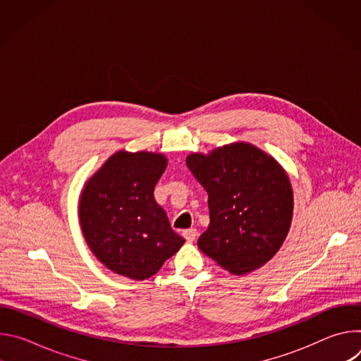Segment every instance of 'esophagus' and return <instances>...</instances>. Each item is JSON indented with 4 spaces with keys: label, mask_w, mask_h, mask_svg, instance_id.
<instances>
[{
    "label": "esophagus",
    "mask_w": 361,
    "mask_h": 361,
    "mask_svg": "<svg viewBox=\"0 0 361 361\" xmlns=\"http://www.w3.org/2000/svg\"><path fill=\"white\" fill-rule=\"evenodd\" d=\"M183 237L188 241V243H192L197 237V230L195 228H188V230H184L183 231Z\"/></svg>",
    "instance_id": "34e87169"
}]
</instances>
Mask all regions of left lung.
Here are the masks:
<instances>
[{"instance_id":"1","label":"left lung","mask_w":361,"mask_h":361,"mask_svg":"<svg viewBox=\"0 0 361 361\" xmlns=\"http://www.w3.org/2000/svg\"><path fill=\"white\" fill-rule=\"evenodd\" d=\"M185 163L209 192L210 224L198 248L231 274L263 267L283 245L294 197L281 164L244 141L191 152Z\"/></svg>"}]
</instances>
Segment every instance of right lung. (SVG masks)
<instances>
[{
    "mask_svg": "<svg viewBox=\"0 0 361 361\" xmlns=\"http://www.w3.org/2000/svg\"><path fill=\"white\" fill-rule=\"evenodd\" d=\"M166 167L161 152L120 149L84 184L78 204L82 235L116 274L149 279L185 243L154 198Z\"/></svg>",
    "mask_w": 361,
    "mask_h": 361,
    "instance_id": "right-lung-1",
    "label": "right lung"
}]
</instances>
